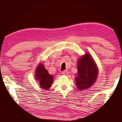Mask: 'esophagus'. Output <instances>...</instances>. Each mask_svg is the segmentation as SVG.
Returning <instances> with one entry per match:
<instances>
[{
    "instance_id": "1",
    "label": "esophagus",
    "mask_w": 122,
    "mask_h": 122,
    "mask_svg": "<svg viewBox=\"0 0 122 122\" xmlns=\"http://www.w3.org/2000/svg\"><path fill=\"white\" fill-rule=\"evenodd\" d=\"M62 74L64 75H67L68 74V71H67V70H65V71H62Z\"/></svg>"
}]
</instances>
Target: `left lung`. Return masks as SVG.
Wrapping results in <instances>:
<instances>
[{
	"instance_id": "obj_1",
	"label": "left lung",
	"mask_w": 122,
	"mask_h": 122,
	"mask_svg": "<svg viewBox=\"0 0 122 122\" xmlns=\"http://www.w3.org/2000/svg\"><path fill=\"white\" fill-rule=\"evenodd\" d=\"M78 73L76 77L77 87L83 90L91 87L94 83L98 73L97 66L89 54H86L78 61Z\"/></svg>"
}]
</instances>
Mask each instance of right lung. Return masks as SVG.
<instances>
[{"mask_svg":"<svg viewBox=\"0 0 122 122\" xmlns=\"http://www.w3.org/2000/svg\"><path fill=\"white\" fill-rule=\"evenodd\" d=\"M36 77V79L39 80L41 87L45 89H48L51 86L53 81V76L49 74L47 70L42 64H40L37 67Z\"/></svg>","mask_w":122,"mask_h":122,"instance_id":"add662e5","label":"right lung"}]
</instances>
